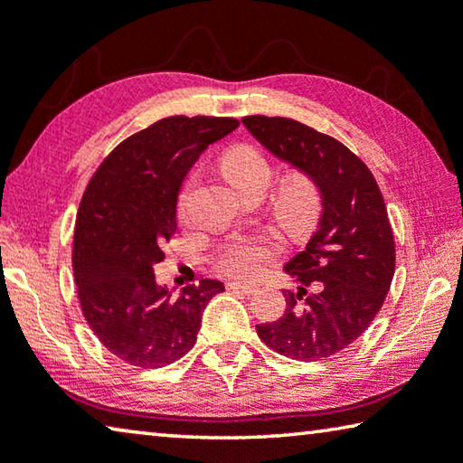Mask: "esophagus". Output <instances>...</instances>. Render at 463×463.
I'll return each instance as SVG.
<instances>
[{"instance_id": "1", "label": "esophagus", "mask_w": 463, "mask_h": 463, "mask_svg": "<svg viewBox=\"0 0 463 463\" xmlns=\"http://www.w3.org/2000/svg\"><path fill=\"white\" fill-rule=\"evenodd\" d=\"M226 288L234 290V292H241V295H253V292H258V286L255 284H247V282H239V280H232L226 284Z\"/></svg>"}]
</instances>
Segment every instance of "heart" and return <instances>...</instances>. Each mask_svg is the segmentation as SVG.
I'll return each mask as SVG.
<instances>
[{
	"mask_svg": "<svg viewBox=\"0 0 463 463\" xmlns=\"http://www.w3.org/2000/svg\"><path fill=\"white\" fill-rule=\"evenodd\" d=\"M220 171L226 181L239 194L261 192L271 181V165L260 148L249 144L234 146L220 158ZM197 177L192 175L181 187L177 212L181 218L187 214V203L195 189ZM324 212V194L317 179L307 171H292L280 181L274 197H271V216L290 239H305L319 224ZM278 247L266 239L255 237H234L220 249L216 266L220 271L237 278H253L266 268V263L276 260Z\"/></svg>",
	"mask_w": 463,
	"mask_h": 463,
	"instance_id": "b5f03b06",
	"label": "heart"
}]
</instances>
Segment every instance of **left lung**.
I'll return each mask as SVG.
<instances>
[{"mask_svg": "<svg viewBox=\"0 0 463 463\" xmlns=\"http://www.w3.org/2000/svg\"><path fill=\"white\" fill-rule=\"evenodd\" d=\"M245 128L274 156L307 171L324 194V214L305 251L284 266L298 284L261 342L295 361H326L364 334L390 292L393 231L375 177L335 137L288 117L249 115Z\"/></svg>", "mask_w": 463, "mask_h": 463, "instance_id": "8db88e82", "label": "left lung"}]
</instances>
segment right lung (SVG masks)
<instances>
[{
    "label": "right lung",
    "mask_w": 463,
    "mask_h": 463,
    "mask_svg": "<svg viewBox=\"0 0 463 463\" xmlns=\"http://www.w3.org/2000/svg\"><path fill=\"white\" fill-rule=\"evenodd\" d=\"M239 128L232 117L175 115L117 146L88 183L73 231V278L82 313L111 354L158 369L194 348L218 280L173 297L154 266L177 231V195L210 144Z\"/></svg>",
    "instance_id": "add662e5"
}]
</instances>
